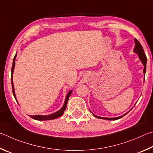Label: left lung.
I'll list each match as a JSON object with an SVG mask.
<instances>
[{"mask_svg":"<svg viewBox=\"0 0 153 153\" xmlns=\"http://www.w3.org/2000/svg\"><path fill=\"white\" fill-rule=\"evenodd\" d=\"M134 41H135V48H134V52L137 53V54L138 55L139 59H140V60H141L142 63L143 64V65H144L143 72H144V74H145V73H146V68L147 58H146V56L145 55V53H144L143 48L141 45L140 43L139 42L136 38L134 39ZM126 114H125L124 115H123V116H122L117 117H100V116H96V115H94V114H93V116L97 117V118H100V119L108 120H118L120 118H121V117H122L123 116H124L125 115H126Z\"/></svg>","mask_w":153,"mask_h":153,"instance_id":"1","label":"left lung"}]
</instances>
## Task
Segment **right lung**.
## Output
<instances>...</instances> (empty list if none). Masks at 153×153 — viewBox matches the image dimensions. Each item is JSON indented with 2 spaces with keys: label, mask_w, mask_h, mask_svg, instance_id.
I'll return each instance as SVG.
<instances>
[{
  "label": "right lung",
  "mask_w": 153,
  "mask_h": 153,
  "mask_svg": "<svg viewBox=\"0 0 153 153\" xmlns=\"http://www.w3.org/2000/svg\"><path fill=\"white\" fill-rule=\"evenodd\" d=\"M16 56H17V54H15L14 58H13V65H12V68H11V83H12V89H13V95L15 98L16 101H17V99H16V96H15V89H14V85H13V71H14L15 68V58ZM72 91H71L68 93V94L66 95V97L65 99V101H64V103L60 110H58V111L55 112V113L48 115V116H42V115H34V116H29L31 118H33L34 120H40V121H45V120H53V119H56L61 116L62 115L64 114V111L65 110L67 106V103H68L69 97L71 96V93H72Z\"/></svg>",
  "instance_id": "obj_1"
}]
</instances>
